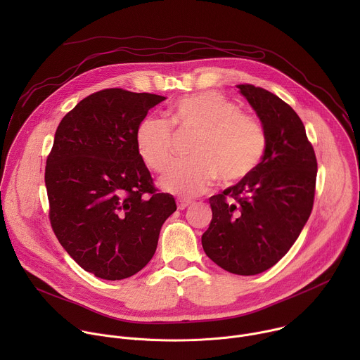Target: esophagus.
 Wrapping results in <instances>:
<instances>
[{"label":"esophagus","mask_w":360,"mask_h":360,"mask_svg":"<svg viewBox=\"0 0 360 360\" xmlns=\"http://www.w3.org/2000/svg\"><path fill=\"white\" fill-rule=\"evenodd\" d=\"M176 205H178V210L179 211H182V210H185V208H188L189 205H191V200H186V199H178L176 200Z\"/></svg>","instance_id":"34e87169"}]
</instances>
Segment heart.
<instances>
[{"mask_svg":"<svg viewBox=\"0 0 360 360\" xmlns=\"http://www.w3.org/2000/svg\"><path fill=\"white\" fill-rule=\"evenodd\" d=\"M172 124L179 135L196 134L189 161L175 162L160 185L179 196L207 191L217 176L224 184L248 178L259 165L266 134L261 120L238 110L232 99L218 91H205L179 99L172 110ZM136 148L148 168L162 172L172 160L175 132L167 120L143 118L136 129Z\"/></svg>","mask_w":360,"mask_h":360,"instance_id":"b5f03b06","label":"heart"}]
</instances>
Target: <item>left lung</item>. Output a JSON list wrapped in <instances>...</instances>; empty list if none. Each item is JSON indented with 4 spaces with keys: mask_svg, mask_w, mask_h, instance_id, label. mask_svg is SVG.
Segmentation results:
<instances>
[{
    "mask_svg": "<svg viewBox=\"0 0 360 360\" xmlns=\"http://www.w3.org/2000/svg\"><path fill=\"white\" fill-rule=\"evenodd\" d=\"M238 88L265 128L266 148L248 178L210 198L212 221L202 248L222 269L249 276L282 259L309 219L318 162L285 101L259 86Z\"/></svg>",
    "mask_w": 360,
    "mask_h": 360,
    "instance_id": "1",
    "label": "left lung"
}]
</instances>
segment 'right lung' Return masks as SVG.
<instances>
[{"instance_id":"right-lung-1","label":"right lung","mask_w":360,"mask_h":360,"mask_svg":"<svg viewBox=\"0 0 360 360\" xmlns=\"http://www.w3.org/2000/svg\"><path fill=\"white\" fill-rule=\"evenodd\" d=\"M164 99L102 89L79 101L57 128L45 167L51 226L96 278L121 281L139 272L176 211L174 196L153 186L135 139L139 122Z\"/></svg>"}]
</instances>
